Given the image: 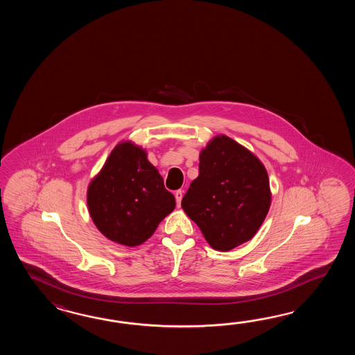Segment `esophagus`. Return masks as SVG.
Instances as JSON below:
<instances>
[{"label":"esophagus","instance_id":"1","mask_svg":"<svg viewBox=\"0 0 355 355\" xmlns=\"http://www.w3.org/2000/svg\"><path fill=\"white\" fill-rule=\"evenodd\" d=\"M182 196H184V194H182V190H176V191H175V199H176V203H178L179 207H180Z\"/></svg>","mask_w":355,"mask_h":355}]
</instances>
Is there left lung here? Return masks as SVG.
<instances>
[{
    "instance_id": "left-lung-1",
    "label": "left lung",
    "mask_w": 355,
    "mask_h": 355,
    "mask_svg": "<svg viewBox=\"0 0 355 355\" xmlns=\"http://www.w3.org/2000/svg\"><path fill=\"white\" fill-rule=\"evenodd\" d=\"M270 203L263 162L232 138L219 135L200 151L199 175L181 207L211 248L230 251L255 236Z\"/></svg>"
}]
</instances>
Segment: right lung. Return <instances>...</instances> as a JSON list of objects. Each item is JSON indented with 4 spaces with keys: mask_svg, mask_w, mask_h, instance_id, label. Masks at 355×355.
Wrapping results in <instances>:
<instances>
[{
    "mask_svg": "<svg viewBox=\"0 0 355 355\" xmlns=\"http://www.w3.org/2000/svg\"><path fill=\"white\" fill-rule=\"evenodd\" d=\"M175 205L146 150L130 141L114 147L87 187V207L96 228L107 240L129 248L147 241Z\"/></svg>",
    "mask_w": 355,
    "mask_h": 355,
    "instance_id": "add662e5",
    "label": "right lung"
}]
</instances>
